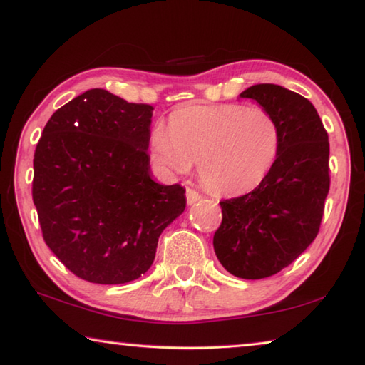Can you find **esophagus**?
I'll use <instances>...</instances> for the list:
<instances>
[{
  "instance_id": "1",
  "label": "esophagus",
  "mask_w": 365,
  "mask_h": 365,
  "mask_svg": "<svg viewBox=\"0 0 365 365\" xmlns=\"http://www.w3.org/2000/svg\"><path fill=\"white\" fill-rule=\"evenodd\" d=\"M201 195L197 193L196 190H193V188H187V202L188 205H195V202H197L201 200Z\"/></svg>"
}]
</instances>
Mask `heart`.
<instances>
[{
	"label": "heart",
	"mask_w": 365,
	"mask_h": 365,
	"mask_svg": "<svg viewBox=\"0 0 365 365\" xmlns=\"http://www.w3.org/2000/svg\"><path fill=\"white\" fill-rule=\"evenodd\" d=\"M279 122L267 109L207 104L175 113L169 132L156 127L151 150L172 172L200 164V178L220 195H243L259 187L280 153Z\"/></svg>",
	"instance_id": "b5f03b06"
}]
</instances>
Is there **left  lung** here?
<instances>
[{"mask_svg":"<svg viewBox=\"0 0 365 365\" xmlns=\"http://www.w3.org/2000/svg\"><path fill=\"white\" fill-rule=\"evenodd\" d=\"M251 98L279 122L280 153L265 180L250 193L220 201L215 256L232 275L259 280L288 267L314 240L329 195V135L304 96L259 83Z\"/></svg>","mask_w":365,"mask_h":365,"instance_id":"1","label":"left lung"}]
</instances>
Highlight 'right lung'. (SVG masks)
Listing matches in <instances>:
<instances>
[{
  "label": "right lung",
  "mask_w": 365,
  "mask_h": 365,
  "mask_svg": "<svg viewBox=\"0 0 365 365\" xmlns=\"http://www.w3.org/2000/svg\"><path fill=\"white\" fill-rule=\"evenodd\" d=\"M153 106L93 88L59 108L34 158L43 240L78 279L120 285L151 267L158 240L185 211L180 185L153 180Z\"/></svg>",
  "instance_id": "1"
}]
</instances>
